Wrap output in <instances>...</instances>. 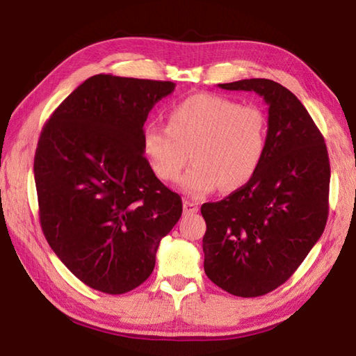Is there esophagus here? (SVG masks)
Here are the masks:
<instances>
[{"instance_id":"1","label":"esophagus","mask_w":356,"mask_h":356,"mask_svg":"<svg viewBox=\"0 0 356 356\" xmlns=\"http://www.w3.org/2000/svg\"><path fill=\"white\" fill-rule=\"evenodd\" d=\"M196 212H197V204L193 202V201L185 200L184 201V213L185 215H193V213H196Z\"/></svg>"}]
</instances>
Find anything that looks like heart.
<instances>
[{
	"mask_svg": "<svg viewBox=\"0 0 356 356\" xmlns=\"http://www.w3.org/2000/svg\"><path fill=\"white\" fill-rule=\"evenodd\" d=\"M268 120L261 106L240 105L218 94H195L168 111V127L149 124L141 150L155 176L174 182L188 161L195 165L180 186L193 197L250 182L267 149Z\"/></svg>",
	"mask_w": 356,
	"mask_h": 356,
	"instance_id": "b5f03b06",
	"label": "heart"
}]
</instances>
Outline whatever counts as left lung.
I'll use <instances>...</instances> for the list:
<instances>
[{
	"mask_svg": "<svg viewBox=\"0 0 356 356\" xmlns=\"http://www.w3.org/2000/svg\"><path fill=\"white\" fill-rule=\"evenodd\" d=\"M254 91L268 105L267 149L248 184L202 204L204 272L237 297H261L291 278L328 218L330 160L303 104L280 83L250 78L218 84Z\"/></svg>",
	"mask_w": 356,
	"mask_h": 356,
	"instance_id": "1",
	"label": "left lung"
}]
</instances>
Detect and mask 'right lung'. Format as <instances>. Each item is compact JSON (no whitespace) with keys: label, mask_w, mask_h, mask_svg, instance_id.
Here are the masks:
<instances>
[{"label":"right lung","mask_w":356,"mask_h":356,"mask_svg":"<svg viewBox=\"0 0 356 356\" xmlns=\"http://www.w3.org/2000/svg\"><path fill=\"white\" fill-rule=\"evenodd\" d=\"M174 88L94 75L42 129L34 156L42 231L95 291L119 295L143 284L160 240L182 215L180 196L156 179L141 150L149 111Z\"/></svg>","instance_id":"add662e5"}]
</instances>
